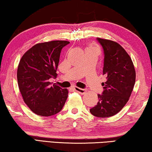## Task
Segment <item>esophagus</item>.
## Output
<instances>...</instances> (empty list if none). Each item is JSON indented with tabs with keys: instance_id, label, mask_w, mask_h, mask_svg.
Segmentation results:
<instances>
[{
	"instance_id": "1",
	"label": "esophagus",
	"mask_w": 152,
	"mask_h": 152,
	"mask_svg": "<svg viewBox=\"0 0 152 152\" xmlns=\"http://www.w3.org/2000/svg\"><path fill=\"white\" fill-rule=\"evenodd\" d=\"M73 88H74V90H75V91L78 92V93L81 94H85V93H86V89L80 88H78V87H76V86H74V87H73Z\"/></svg>"
}]
</instances>
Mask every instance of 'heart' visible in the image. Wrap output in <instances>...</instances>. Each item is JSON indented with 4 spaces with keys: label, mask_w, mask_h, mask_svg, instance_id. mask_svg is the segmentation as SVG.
I'll list each match as a JSON object with an SVG mask.
<instances>
[{
    "label": "heart",
    "mask_w": 152,
    "mask_h": 152,
    "mask_svg": "<svg viewBox=\"0 0 152 152\" xmlns=\"http://www.w3.org/2000/svg\"><path fill=\"white\" fill-rule=\"evenodd\" d=\"M92 49H96V48H90L88 49V50H92Z\"/></svg>",
    "instance_id": "1"
}]
</instances>
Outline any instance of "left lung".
<instances>
[{
  "label": "left lung",
  "mask_w": 152,
  "mask_h": 152,
  "mask_svg": "<svg viewBox=\"0 0 152 152\" xmlns=\"http://www.w3.org/2000/svg\"><path fill=\"white\" fill-rule=\"evenodd\" d=\"M104 51L102 82L104 91L98 94L99 102L90 109L92 115L106 118L119 113L129 101L135 82L133 61L126 51L117 42L96 38Z\"/></svg>",
  "instance_id": "obj_1"
}]
</instances>
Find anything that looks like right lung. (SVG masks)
<instances>
[{
    "instance_id": "obj_1",
    "label": "right lung",
    "mask_w": 152,
    "mask_h": 152,
    "mask_svg": "<svg viewBox=\"0 0 152 152\" xmlns=\"http://www.w3.org/2000/svg\"><path fill=\"white\" fill-rule=\"evenodd\" d=\"M70 42L51 41L37 43L23 56L17 70L19 91L32 111L39 116L49 117L62 109L68 91L53 84L60 53Z\"/></svg>"
}]
</instances>
